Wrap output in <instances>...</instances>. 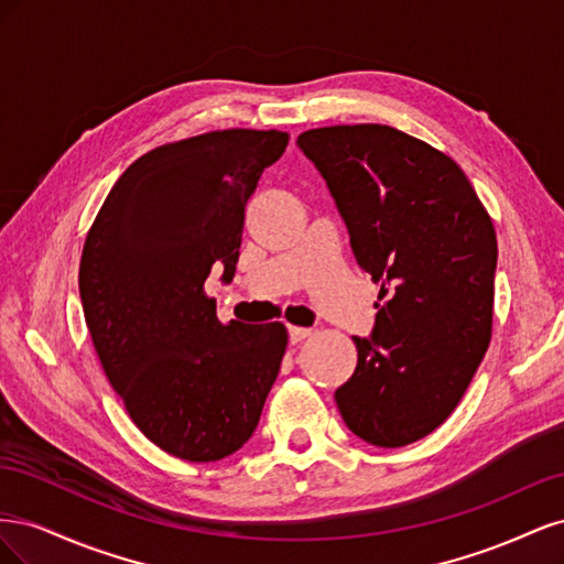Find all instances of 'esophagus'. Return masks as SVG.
Returning <instances> with one entry per match:
<instances>
[{
  "label": "esophagus",
  "mask_w": 564,
  "mask_h": 564,
  "mask_svg": "<svg viewBox=\"0 0 564 564\" xmlns=\"http://www.w3.org/2000/svg\"><path fill=\"white\" fill-rule=\"evenodd\" d=\"M286 332H289V340H292V344H299V340L308 338L313 334L311 327H296V324H289Z\"/></svg>",
  "instance_id": "1"
}]
</instances>
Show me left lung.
<instances>
[{"instance_id": "8db88e82", "label": "left lung", "mask_w": 564, "mask_h": 564, "mask_svg": "<svg viewBox=\"0 0 564 564\" xmlns=\"http://www.w3.org/2000/svg\"><path fill=\"white\" fill-rule=\"evenodd\" d=\"M357 263L381 282L357 367L334 398L348 429L404 447L454 412L491 336L497 232L460 166L383 124L303 131Z\"/></svg>"}]
</instances>
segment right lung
I'll list each match as a JSON object with an SVG mask.
<instances>
[{
	"instance_id": "1",
	"label": "right lung",
	"mask_w": 564,
	"mask_h": 564,
	"mask_svg": "<svg viewBox=\"0 0 564 564\" xmlns=\"http://www.w3.org/2000/svg\"><path fill=\"white\" fill-rule=\"evenodd\" d=\"M286 143L226 129L150 150L84 242L79 296L108 381L150 442L195 464L245 445L280 373L284 324H224L204 282L216 263L232 282L247 202Z\"/></svg>"
}]
</instances>
